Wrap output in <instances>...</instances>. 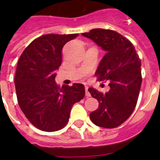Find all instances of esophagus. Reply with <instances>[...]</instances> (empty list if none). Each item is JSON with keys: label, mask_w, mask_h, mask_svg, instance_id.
<instances>
[{"label": "esophagus", "mask_w": 160, "mask_h": 160, "mask_svg": "<svg viewBox=\"0 0 160 160\" xmlns=\"http://www.w3.org/2000/svg\"><path fill=\"white\" fill-rule=\"evenodd\" d=\"M85 90H86V96H87V97H90V93L89 92L88 87H87V86L85 87Z\"/></svg>", "instance_id": "1"}]
</instances>
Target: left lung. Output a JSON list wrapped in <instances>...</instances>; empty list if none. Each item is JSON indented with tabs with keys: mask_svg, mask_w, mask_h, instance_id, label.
<instances>
[{
	"mask_svg": "<svg viewBox=\"0 0 160 160\" xmlns=\"http://www.w3.org/2000/svg\"><path fill=\"white\" fill-rule=\"evenodd\" d=\"M82 34L106 51L95 74L98 81L110 82L111 87L106 94L88 89L99 102L98 108L90 114V120L101 128H117L136 106L142 84L141 61L132 43L115 31L94 29Z\"/></svg>",
	"mask_w": 160,
	"mask_h": 160,
	"instance_id": "1",
	"label": "left lung"
}]
</instances>
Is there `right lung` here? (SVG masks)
<instances>
[{"instance_id": "add662e5", "label": "right lung", "mask_w": 160, "mask_h": 160, "mask_svg": "<svg viewBox=\"0 0 160 160\" xmlns=\"http://www.w3.org/2000/svg\"><path fill=\"white\" fill-rule=\"evenodd\" d=\"M78 34H46L32 41L22 53L14 78L18 104L38 129L58 131L67 123L74 103L85 96L84 85L62 88L55 82L62 48Z\"/></svg>"}]
</instances>
